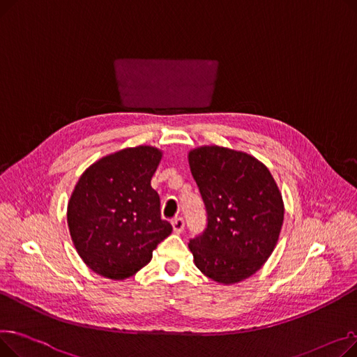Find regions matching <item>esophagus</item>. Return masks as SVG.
<instances>
[{"instance_id":"esophagus-1","label":"esophagus","mask_w":357,"mask_h":357,"mask_svg":"<svg viewBox=\"0 0 357 357\" xmlns=\"http://www.w3.org/2000/svg\"><path fill=\"white\" fill-rule=\"evenodd\" d=\"M183 227H185V222H183V220H182L181 217H179V218H175V220L172 221V229H174V231H175L176 234L182 233Z\"/></svg>"}]
</instances>
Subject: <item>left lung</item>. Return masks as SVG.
<instances>
[{
	"mask_svg": "<svg viewBox=\"0 0 357 357\" xmlns=\"http://www.w3.org/2000/svg\"><path fill=\"white\" fill-rule=\"evenodd\" d=\"M207 210V229L188 243L195 266L222 285L255 275L275 250L285 205L266 165L240 150L199 146L188 152Z\"/></svg>",
	"mask_w": 357,
	"mask_h": 357,
	"instance_id": "obj_1",
	"label": "left lung"
}]
</instances>
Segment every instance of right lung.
<instances>
[{"label": "right lung", "instance_id": "1", "mask_svg": "<svg viewBox=\"0 0 357 357\" xmlns=\"http://www.w3.org/2000/svg\"><path fill=\"white\" fill-rule=\"evenodd\" d=\"M163 152L153 146L126 147L93 162L68 202V227L84 264L100 276L124 280L152 260L172 233L160 218V198L150 181Z\"/></svg>", "mask_w": 357, "mask_h": 357}]
</instances>
